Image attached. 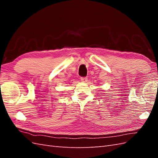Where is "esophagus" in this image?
Wrapping results in <instances>:
<instances>
[{
    "label": "esophagus",
    "mask_w": 158,
    "mask_h": 158,
    "mask_svg": "<svg viewBox=\"0 0 158 158\" xmlns=\"http://www.w3.org/2000/svg\"><path fill=\"white\" fill-rule=\"evenodd\" d=\"M87 80H88V79L86 77H81V81L82 82H86Z\"/></svg>",
    "instance_id": "obj_1"
}]
</instances>
